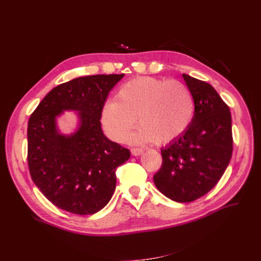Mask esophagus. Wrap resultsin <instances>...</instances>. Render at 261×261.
<instances>
[{
    "mask_svg": "<svg viewBox=\"0 0 261 261\" xmlns=\"http://www.w3.org/2000/svg\"><path fill=\"white\" fill-rule=\"evenodd\" d=\"M142 152H143V150L141 148H132L131 149V153L134 154V156H140Z\"/></svg>",
    "mask_w": 261,
    "mask_h": 261,
    "instance_id": "1",
    "label": "esophagus"
}]
</instances>
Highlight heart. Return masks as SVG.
<instances>
[{
	"mask_svg": "<svg viewBox=\"0 0 261 261\" xmlns=\"http://www.w3.org/2000/svg\"><path fill=\"white\" fill-rule=\"evenodd\" d=\"M194 112L195 101L185 84L138 77L119 88L115 101L105 102L101 119L107 135L116 142L126 139L137 118L140 126L131 136L132 142L169 143L187 131Z\"/></svg>",
	"mask_w": 261,
	"mask_h": 261,
	"instance_id": "obj_1",
	"label": "heart"
}]
</instances>
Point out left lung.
<instances>
[{"mask_svg": "<svg viewBox=\"0 0 261 261\" xmlns=\"http://www.w3.org/2000/svg\"><path fill=\"white\" fill-rule=\"evenodd\" d=\"M195 101L192 123L162 149L154 185L175 202H193L218 184L231 160L233 140L230 109L212 85L182 74Z\"/></svg>", "mask_w": 261, "mask_h": 261, "instance_id": "1", "label": "left lung"}]
</instances>
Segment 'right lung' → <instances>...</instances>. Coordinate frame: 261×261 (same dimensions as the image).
Masks as SVG:
<instances>
[{"instance_id": "right-lung-1", "label": "right lung", "mask_w": 261, "mask_h": 261, "mask_svg": "<svg viewBox=\"0 0 261 261\" xmlns=\"http://www.w3.org/2000/svg\"><path fill=\"white\" fill-rule=\"evenodd\" d=\"M124 74L74 79L49 92L28 123V165L31 178L49 201L67 212L87 215L112 197L115 170L130 151L111 141L101 127L109 92ZM75 112L76 127L63 134L58 119Z\"/></svg>"}]
</instances>
